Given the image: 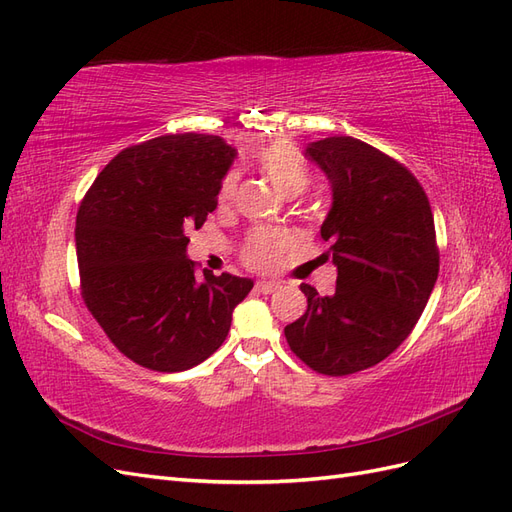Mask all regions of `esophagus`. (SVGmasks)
<instances>
[{
  "label": "esophagus",
  "mask_w": 512,
  "mask_h": 512,
  "mask_svg": "<svg viewBox=\"0 0 512 512\" xmlns=\"http://www.w3.org/2000/svg\"><path fill=\"white\" fill-rule=\"evenodd\" d=\"M277 288H280V284L273 282V280H260V282H256V290L262 292V294H271Z\"/></svg>",
  "instance_id": "34e87169"
}]
</instances>
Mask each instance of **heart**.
<instances>
[{"label":"heart","mask_w":512,"mask_h":512,"mask_svg":"<svg viewBox=\"0 0 512 512\" xmlns=\"http://www.w3.org/2000/svg\"><path fill=\"white\" fill-rule=\"evenodd\" d=\"M254 164L262 170L273 188L292 198L301 194L307 183H309V168L307 162L303 160L301 151L290 145L288 141H273L262 145L254 151ZM237 194V177L228 175L222 181V188L218 194V200L222 207H228L232 200H235ZM288 247V237L286 232L275 230V228H262L254 230L250 237L245 241V250L243 258L250 267L256 269H269L273 262L280 258V254Z\"/></svg>","instance_id":"heart-1"}]
</instances>
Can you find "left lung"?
Returning a JSON list of instances; mask_svg holds the SVG:
<instances>
[{"instance_id": "1", "label": "left lung", "mask_w": 512, "mask_h": 512, "mask_svg": "<svg viewBox=\"0 0 512 512\" xmlns=\"http://www.w3.org/2000/svg\"><path fill=\"white\" fill-rule=\"evenodd\" d=\"M305 156L331 183L320 237L331 243L337 286L320 297L301 284L307 309L284 335L318 374L346 376L384 361L421 318L440 269L436 226L421 183L376 147L331 136Z\"/></svg>"}]
</instances>
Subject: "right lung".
Returning <instances> with one entry per match:
<instances>
[{"label": "right lung", "instance_id": "obj_1", "mask_svg": "<svg viewBox=\"0 0 512 512\" xmlns=\"http://www.w3.org/2000/svg\"><path fill=\"white\" fill-rule=\"evenodd\" d=\"M237 158L224 138L168 134L123 149L76 215L81 294L108 339L153 371H185L222 346L254 282L194 275L188 232L218 207Z\"/></svg>", "mask_w": 512, "mask_h": 512}]
</instances>
